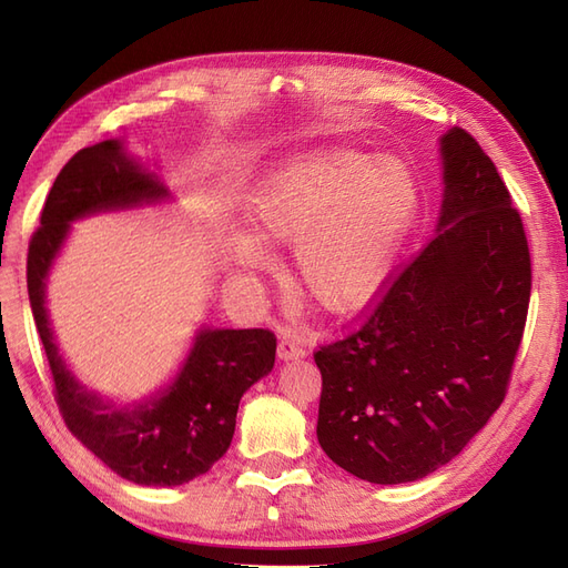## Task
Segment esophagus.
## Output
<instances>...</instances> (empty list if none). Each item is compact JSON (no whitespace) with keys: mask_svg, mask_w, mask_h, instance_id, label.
I'll return each instance as SVG.
<instances>
[{"mask_svg":"<svg viewBox=\"0 0 568 568\" xmlns=\"http://www.w3.org/2000/svg\"><path fill=\"white\" fill-rule=\"evenodd\" d=\"M277 355H280V359H298V357H305L307 353L298 338L282 336L280 346H277Z\"/></svg>","mask_w":568,"mask_h":568,"instance_id":"obj_1","label":"esophagus"}]
</instances>
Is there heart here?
<instances>
[{
    "label": "heart",
    "mask_w": 568,
    "mask_h": 568,
    "mask_svg": "<svg viewBox=\"0 0 568 568\" xmlns=\"http://www.w3.org/2000/svg\"><path fill=\"white\" fill-rule=\"evenodd\" d=\"M417 209V180L398 159L353 149L303 153L255 184L232 270L253 277L265 265L257 248L296 246L303 294L326 313H355L382 291Z\"/></svg>",
    "instance_id": "1"
}]
</instances>
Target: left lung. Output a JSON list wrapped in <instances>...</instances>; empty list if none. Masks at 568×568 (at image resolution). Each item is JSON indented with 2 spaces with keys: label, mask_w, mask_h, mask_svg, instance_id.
<instances>
[{
  "label": "left lung",
  "mask_w": 568,
  "mask_h": 568,
  "mask_svg": "<svg viewBox=\"0 0 568 568\" xmlns=\"http://www.w3.org/2000/svg\"><path fill=\"white\" fill-rule=\"evenodd\" d=\"M436 236L353 334L315 353L317 440L369 484L419 480L457 457L507 393L530 298L519 213L469 132L440 136Z\"/></svg>",
  "instance_id": "8db88e82"
}]
</instances>
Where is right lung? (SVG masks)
Instances as JSON below:
<instances>
[{"label": "right lung", "instance_id": "right-lung-1", "mask_svg": "<svg viewBox=\"0 0 568 568\" xmlns=\"http://www.w3.org/2000/svg\"><path fill=\"white\" fill-rule=\"evenodd\" d=\"M173 201L123 140L78 151L44 201L28 248V296L54 376L57 403L71 434L101 462L140 486H182L227 453L242 395L274 367L277 338L267 329L201 326L173 382L144 400L115 403L84 386L65 365L47 311V282L73 222Z\"/></svg>", "mask_w": 568, "mask_h": 568}]
</instances>
